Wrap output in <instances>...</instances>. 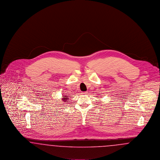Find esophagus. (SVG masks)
I'll use <instances>...</instances> for the list:
<instances>
[{"mask_svg": "<svg viewBox=\"0 0 160 160\" xmlns=\"http://www.w3.org/2000/svg\"><path fill=\"white\" fill-rule=\"evenodd\" d=\"M82 94L85 95V94H87V92H82Z\"/></svg>", "mask_w": 160, "mask_h": 160, "instance_id": "34e87169", "label": "esophagus"}]
</instances>
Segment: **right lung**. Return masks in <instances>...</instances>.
<instances>
[{"mask_svg": "<svg viewBox=\"0 0 160 160\" xmlns=\"http://www.w3.org/2000/svg\"><path fill=\"white\" fill-rule=\"evenodd\" d=\"M63 97H62V99H61L62 101L63 102H66L67 100H68L69 98H68V96H62Z\"/></svg>", "mask_w": 160, "mask_h": 160, "instance_id": "1", "label": "right lung"}]
</instances>
